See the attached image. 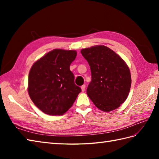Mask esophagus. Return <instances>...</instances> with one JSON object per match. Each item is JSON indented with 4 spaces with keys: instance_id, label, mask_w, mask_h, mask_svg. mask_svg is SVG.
<instances>
[{
    "instance_id": "34e87169",
    "label": "esophagus",
    "mask_w": 159,
    "mask_h": 159,
    "mask_svg": "<svg viewBox=\"0 0 159 159\" xmlns=\"http://www.w3.org/2000/svg\"><path fill=\"white\" fill-rule=\"evenodd\" d=\"M81 90H82V92H85V85L81 86Z\"/></svg>"
}]
</instances>
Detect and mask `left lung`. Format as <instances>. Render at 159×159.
Instances as JSON below:
<instances>
[{
  "label": "left lung",
  "instance_id": "obj_1",
  "mask_svg": "<svg viewBox=\"0 0 159 159\" xmlns=\"http://www.w3.org/2000/svg\"><path fill=\"white\" fill-rule=\"evenodd\" d=\"M88 62L92 81L87 93L96 107L106 112L119 107L127 98L131 86L130 70L112 50L96 46L81 50Z\"/></svg>",
  "mask_w": 159,
  "mask_h": 159
}]
</instances>
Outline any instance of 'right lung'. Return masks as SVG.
I'll use <instances>...</instances> for the list:
<instances>
[{
  "label": "right lung",
  "mask_w": 159,
  "mask_h": 159,
  "mask_svg": "<svg viewBox=\"0 0 159 159\" xmlns=\"http://www.w3.org/2000/svg\"><path fill=\"white\" fill-rule=\"evenodd\" d=\"M75 50L55 49L33 64L29 74V94L35 105L50 116H60L72 106L80 87L70 70Z\"/></svg>",
  "instance_id": "1"
}]
</instances>
